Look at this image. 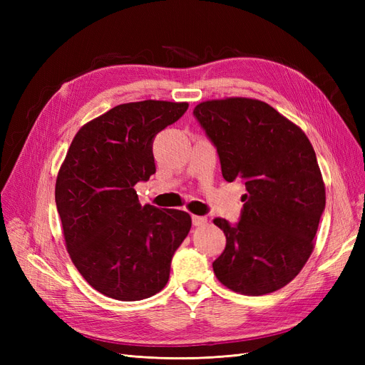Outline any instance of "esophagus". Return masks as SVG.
<instances>
[{
	"mask_svg": "<svg viewBox=\"0 0 365 365\" xmlns=\"http://www.w3.org/2000/svg\"><path fill=\"white\" fill-rule=\"evenodd\" d=\"M192 220H193V225L195 227H202V225H205L208 222V219L205 216H196V215L192 216Z\"/></svg>",
	"mask_w": 365,
	"mask_h": 365,
	"instance_id": "obj_1",
	"label": "esophagus"
}]
</instances>
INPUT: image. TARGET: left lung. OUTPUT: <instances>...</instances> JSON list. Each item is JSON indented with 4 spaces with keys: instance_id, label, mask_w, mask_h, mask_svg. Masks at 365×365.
Returning a JSON list of instances; mask_svg holds the SVG:
<instances>
[{
    "instance_id": "left-lung-1",
    "label": "left lung",
    "mask_w": 365,
    "mask_h": 365,
    "mask_svg": "<svg viewBox=\"0 0 365 365\" xmlns=\"http://www.w3.org/2000/svg\"><path fill=\"white\" fill-rule=\"evenodd\" d=\"M193 115L217 149L225 181L244 180L240 220L213 222L227 245L213 262L217 280L244 295L282 289L314 251L326 189L304 132L268 103L228 97L196 105Z\"/></svg>"
}]
</instances>
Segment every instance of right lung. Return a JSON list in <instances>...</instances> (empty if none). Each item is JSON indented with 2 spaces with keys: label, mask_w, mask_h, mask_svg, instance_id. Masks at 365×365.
<instances>
[{
  "label": "right lung",
  "mask_w": 365,
  "mask_h": 365,
  "mask_svg": "<svg viewBox=\"0 0 365 365\" xmlns=\"http://www.w3.org/2000/svg\"><path fill=\"white\" fill-rule=\"evenodd\" d=\"M189 103L143 101L114 106L83 125L56 180L58 213L74 267L96 291L121 302L160 292L192 227L182 210L138 201L134 185L155 173L152 143Z\"/></svg>",
  "instance_id": "obj_1"
}]
</instances>
